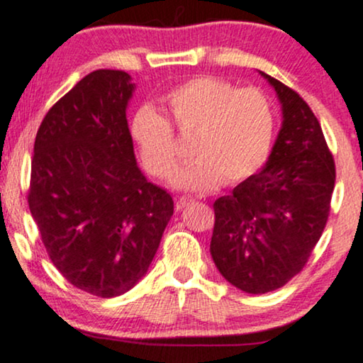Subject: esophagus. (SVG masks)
Instances as JSON below:
<instances>
[{
	"label": "esophagus",
	"mask_w": 363,
	"mask_h": 363,
	"mask_svg": "<svg viewBox=\"0 0 363 363\" xmlns=\"http://www.w3.org/2000/svg\"><path fill=\"white\" fill-rule=\"evenodd\" d=\"M193 198H189V196H181V198H177L176 199V209L177 211H182V209H184L187 204H191L193 203Z\"/></svg>",
	"instance_id": "34e87169"
}]
</instances>
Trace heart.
<instances>
[{
	"instance_id": "heart-1",
	"label": "heart",
	"mask_w": 363,
	"mask_h": 363,
	"mask_svg": "<svg viewBox=\"0 0 363 363\" xmlns=\"http://www.w3.org/2000/svg\"><path fill=\"white\" fill-rule=\"evenodd\" d=\"M169 118L142 106L130 121V135L142 165L152 176L167 179L179 162L174 133L189 137L191 162L174 176L186 191H208L247 181L264 165L276 115L265 94L237 89L216 77L199 76L169 91L162 99Z\"/></svg>"
}]
</instances>
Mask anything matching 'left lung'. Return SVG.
Listing matches in <instances>:
<instances>
[{
	"label": "left lung",
	"instance_id": "left-lung-1",
	"mask_svg": "<svg viewBox=\"0 0 363 363\" xmlns=\"http://www.w3.org/2000/svg\"><path fill=\"white\" fill-rule=\"evenodd\" d=\"M282 104V126L267 164L215 201L211 257L231 286L265 294L298 276L330 215L335 160L311 108L260 72Z\"/></svg>",
	"mask_w": 363,
	"mask_h": 363
}]
</instances>
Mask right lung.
<instances>
[{
  "label": "right lung",
  "instance_id": "add662e5",
  "mask_svg": "<svg viewBox=\"0 0 363 363\" xmlns=\"http://www.w3.org/2000/svg\"><path fill=\"white\" fill-rule=\"evenodd\" d=\"M130 74L99 69L57 101L37 132L28 206L52 264L77 289L125 294L147 274L174 213L138 169Z\"/></svg>",
  "mask_w": 363,
  "mask_h": 363
}]
</instances>
